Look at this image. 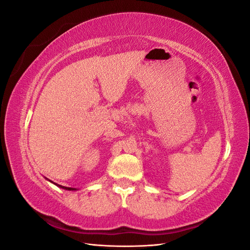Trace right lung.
I'll use <instances>...</instances> for the list:
<instances>
[{
    "instance_id": "1",
    "label": "right lung",
    "mask_w": 250,
    "mask_h": 250,
    "mask_svg": "<svg viewBox=\"0 0 250 250\" xmlns=\"http://www.w3.org/2000/svg\"><path fill=\"white\" fill-rule=\"evenodd\" d=\"M59 188H64V190H69V191H73V190H75V188H66V187H62V186H59V185H57Z\"/></svg>"
}]
</instances>
